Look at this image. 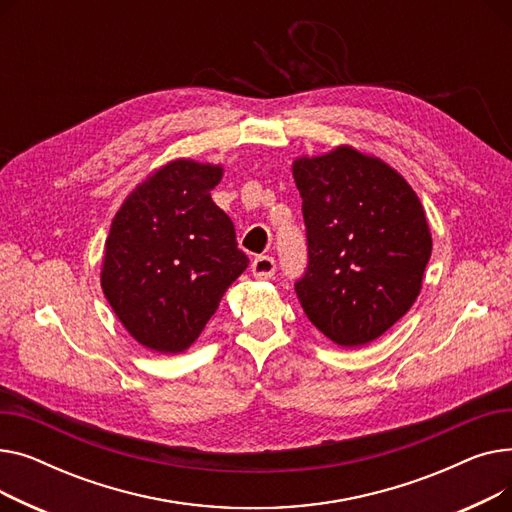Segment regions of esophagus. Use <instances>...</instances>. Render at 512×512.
<instances>
[{"label":"esophagus","mask_w":512,"mask_h":512,"mask_svg":"<svg viewBox=\"0 0 512 512\" xmlns=\"http://www.w3.org/2000/svg\"><path fill=\"white\" fill-rule=\"evenodd\" d=\"M251 272L257 280H270L276 274V261L270 255H261L251 263Z\"/></svg>","instance_id":"1"}]
</instances>
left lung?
I'll return each instance as SVG.
<instances>
[{"instance_id": "left-lung-1", "label": "left lung", "mask_w": 512, "mask_h": 512, "mask_svg": "<svg viewBox=\"0 0 512 512\" xmlns=\"http://www.w3.org/2000/svg\"><path fill=\"white\" fill-rule=\"evenodd\" d=\"M309 265L294 284L311 324L342 348L390 330L417 301L432 255L423 205L384 159L340 145L292 161Z\"/></svg>"}]
</instances>
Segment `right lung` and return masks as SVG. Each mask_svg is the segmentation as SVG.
<instances>
[{
	"instance_id": "obj_1",
	"label": "right lung",
	"mask_w": 512,
	"mask_h": 512,
	"mask_svg": "<svg viewBox=\"0 0 512 512\" xmlns=\"http://www.w3.org/2000/svg\"><path fill=\"white\" fill-rule=\"evenodd\" d=\"M220 164L172 159L124 199L105 240L101 288L149 351L184 353L247 270L234 226L211 201Z\"/></svg>"
}]
</instances>
